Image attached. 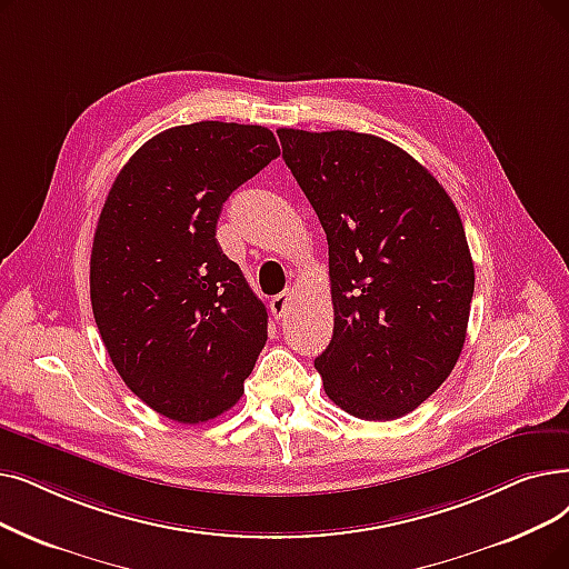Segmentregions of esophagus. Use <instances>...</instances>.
Listing matches in <instances>:
<instances>
[{
	"label": "esophagus",
	"instance_id": "1",
	"mask_svg": "<svg viewBox=\"0 0 569 569\" xmlns=\"http://www.w3.org/2000/svg\"><path fill=\"white\" fill-rule=\"evenodd\" d=\"M290 300H292V292H290V290L279 292L277 298H271L269 309H271V313H274V318H277V320L286 316V311H288V307H290Z\"/></svg>",
	"mask_w": 569,
	"mask_h": 569
}]
</instances>
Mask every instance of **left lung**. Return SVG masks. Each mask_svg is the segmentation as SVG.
Returning <instances> with one entry per match:
<instances>
[{"instance_id": "left-lung-1", "label": "left lung", "mask_w": 569, "mask_h": 569, "mask_svg": "<svg viewBox=\"0 0 569 569\" xmlns=\"http://www.w3.org/2000/svg\"><path fill=\"white\" fill-rule=\"evenodd\" d=\"M277 134L328 234L335 330L313 367L337 407L392 421L426 402L462 351L475 262L458 209L421 162L381 137Z\"/></svg>"}]
</instances>
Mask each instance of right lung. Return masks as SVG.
Wrapping results in <instances>:
<instances>
[{
	"instance_id": "obj_1",
	"label": "right lung",
	"mask_w": 569,
	"mask_h": 569,
	"mask_svg": "<svg viewBox=\"0 0 569 569\" xmlns=\"http://www.w3.org/2000/svg\"><path fill=\"white\" fill-rule=\"evenodd\" d=\"M279 156L262 126L164 130L120 169L97 220V330L126 386L177 423L234 407L267 341V309L218 246L216 223L228 197Z\"/></svg>"
}]
</instances>
